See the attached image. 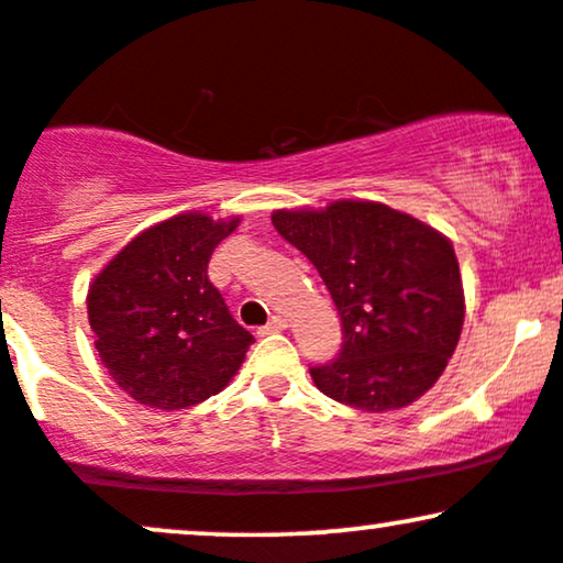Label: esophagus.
<instances>
[{
    "label": "esophagus",
    "mask_w": 563,
    "mask_h": 563,
    "mask_svg": "<svg viewBox=\"0 0 563 563\" xmlns=\"http://www.w3.org/2000/svg\"><path fill=\"white\" fill-rule=\"evenodd\" d=\"M286 328H288V320H286V317L275 314L273 320H269L267 324H264L262 333H280V330H286Z\"/></svg>",
    "instance_id": "1"
}]
</instances>
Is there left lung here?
I'll return each mask as SVG.
<instances>
[{"label":"left lung","instance_id":"obj_1","mask_svg":"<svg viewBox=\"0 0 563 563\" xmlns=\"http://www.w3.org/2000/svg\"><path fill=\"white\" fill-rule=\"evenodd\" d=\"M273 225L314 264L333 296L343 346L311 380L362 411L424 396L456 351L464 288L451 241L380 201L277 209Z\"/></svg>","mask_w":563,"mask_h":563}]
</instances>
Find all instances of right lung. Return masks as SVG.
Masks as SVG:
<instances>
[{
  "label": "right lung",
  "instance_id": "obj_1",
  "mask_svg": "<svg viewBox=\"0 0 563 563\" xmlns=\"http://www.w3.org/2000/svg\"><path fill=\"white\" fill-rule=\"evenodd\" d=\"M239 217L175 214L139 233L88 286V324L101 364L133 401L188 409L217 396L254 335L233 320L207 267Z\"/></svg>",
  "mask_w": 563,
  "mask_h": 563
}]
</instances>
